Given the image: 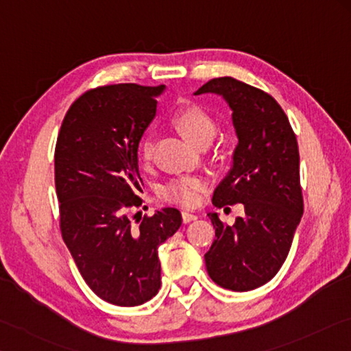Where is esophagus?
Here are the masks:
<instances>
[{
  "label": "esophagus",
  "mask_w": 351,
  "mask_h": 351,
  "mask_svg": "<svg viewBox=\"0 0 351 351\" xmlns=\"http://www.w3.org/2000/svg\"><path fill=\"white\" fill-rule=\"evenodd\" d=\"M182 219H183V222H185V223H189V222H193V220L197 219V216H195V214H193V213H189V211H183Z\"/></svg>",
  "instance_id": "obj_1"
}]
</instances>
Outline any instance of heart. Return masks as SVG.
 I'll return each mask as SVG.
<instances>
[{
    "instance_id": "heart-1",
    "label": "heart",
    "mask_w": 351,
    "mask_h": 351,
    "mask_svg": "<svg viewBox=\"0 0 351 351\" xmlns=\"http://www.w3.org/2000/svg\"><path fill=\"white\" fill-rule=\"evenodd\" d=\"M171 123L185 137L189 143L195 146L210 145L217 132V123L214 117L200 104L186 103L176 110ZM138 156L143 165H149L152 160V141L145 137L140 143ZM206 182L200 177H179L166 183L160 191V197L169 204L182 206H194L200 200V194L205 191Z\"/></svg>"
}]
</instances>
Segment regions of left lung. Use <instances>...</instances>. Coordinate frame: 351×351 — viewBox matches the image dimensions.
I'll return each mask as SVG.
<instances>
[{
    "mask_svg": "<svg viewBox=\"0 0 351 351\" xmlns=\"http://www.w3.org/2000/svg\"><path fill=\"white\" fill-rule=\"evenodd\" d=\"M222 95L232 110L239 143L232 168L213 195V205L242 204L245 216L226 225L210 213L216 241L205 254L217 285L250 291L271 280L285 262L304 214L296 134L274 98L231 77L213 78L195 95Z\"/></svg>",
    "mask_w": 351,
    "mask_h": 351,
    "instance_id": "1",
    "label": "left lung"
}]
</instances>
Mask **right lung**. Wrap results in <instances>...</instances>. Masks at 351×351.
I'll return each mask as SVG.
<instances>
[{
    "mask_svg": "<svg viewBox=\"0 0 351 351\" xmlns=\"http://www.w3.org/2000/svg\"><path fill=\"white\" fill-rule=\"evenodd\" d=\"M165 86L108 84L71 104L55 145L61 237L98 298L135 306L160 288L158 247L180 228L182 214L163 208L132 223L143 205L138 143Z\"/></svg>",
    "mask_w": 351,
    "mask_h": 351,
    "instance_id": "obj_1",
    "label": "right lung"
}]
</instances>
